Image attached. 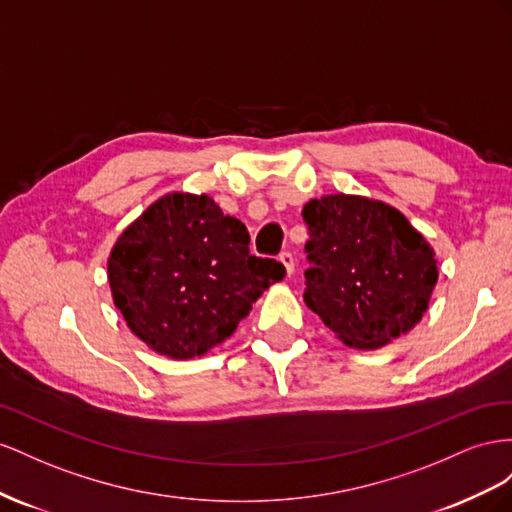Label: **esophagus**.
Returning <instances> with one entry per match:
<instances>
[{
	"label": "esophagus",
	"instance_id": "34e87169",
	"mask_svg": "<svg viewBox=\"0 0 512 512\" xmlns=\"http://www.w3.org/2000/svg\"><path fill=\"white\" fill-rule=\"evenodd\" d=\"M281 264L285 266V272H287V276H291V274H294V268H296V261H294V255H291V253H281Z\"/></svg>",
	"mask_w": 512,
	"mask_h": 512
}]
</instances>
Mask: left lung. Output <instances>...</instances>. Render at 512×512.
Instances as JSON below:
<instances>
[{
  "label": "left lung",
  "mask_w": 512,
  "mask_h": 512,
  "mask_svg": "<svg viewBox=\"0 0 512 512\" xmlns=\"http://www.w3.org/2000/svg\"><path fill=\"white\" fill-rule=\"evenodd\" d=\"M304 302L354 349H379L410 332L437 283L433 246L384 201L326 195L306 203Z\"/></svg>",
  "instance_id": "8db88e82"
}]
</instances>
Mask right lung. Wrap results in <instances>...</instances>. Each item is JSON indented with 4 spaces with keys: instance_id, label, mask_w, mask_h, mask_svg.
<instances>
[{
    "instance_id": "1",
    "label": "right lung",
    "mask_w": 512,
    "mask_h": 512,
    "mask_svg": "<svg viewBox=\"0 0 512 512\" xmlns=\"http://www.w3.org/2000/svg\"><path fill=\"white\" fill-rule=\"evenodd\" d=\"M242 221L208 195L169 193L130 223L107 261L113 302L160 356H203L283 281L281 261L248 253Z\"/></svg>"
}]
</instances>
